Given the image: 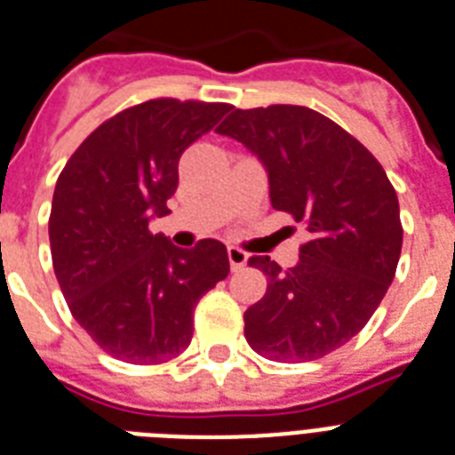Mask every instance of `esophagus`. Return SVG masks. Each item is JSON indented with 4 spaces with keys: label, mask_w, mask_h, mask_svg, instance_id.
Segmentation results:
<instances>
[{
    "label": "esophagus",
    "mask_w": 455,
    "mask_h": 455,
    "mask_svg": "<svg viewBox=\"0 0 455 455\" xmlns=\"http://www.w3.org/2000/svg\"><path fill=\"white\" fill-rule=\"evenodd\" d=\"M228 264H231V269L241 271L245 264H248V252L241 248H235V245H228Z\"/></svg>",
    "instance_id": "1"
}]
</instances>
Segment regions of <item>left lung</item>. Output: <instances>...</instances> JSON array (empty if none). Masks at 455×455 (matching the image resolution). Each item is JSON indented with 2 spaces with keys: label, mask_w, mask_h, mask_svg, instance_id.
Here are the masks:
<instances>
[{
  "label": "left lung",
  "mask_w": 455,
  "mask_h": 455,
  "mask_svg": "<svg viewBox=\"0 0 455 455\" xmlns=\"http://www.w3.org/2000/svg\"><path fill=\"white\" fill-rule=\"evenodd\" d=\"M217 132L262 160L274 210L309 231L292 269L248 259L267 292L243 316L245 339L281 363L321 359L368 323L395 278L403 241L395 186L366 146L304 106L235 108Z\"/></svg>",
  "instance_id": "obj_1"
}]
</instances>
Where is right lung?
<instances>
[{"mask_svg": "<svg viewBox=\"0 0 455 455\" xmlns=\"http://www.w3.org/2000/svg\"><path fill=\"white\" fill-rule=\"evenodd\" d=\"M228 103L153 99L117 113L70 156L49 217L53 271L75 321L103 352L163 363L193 338V309L228 276L227 245L181 250L148 221L167 214L179 157Z\"/></svg>", "mask_w": 455, "mask_h": 455, "instance_id": "obj_1", "label": "right lung"}]
</instances>
